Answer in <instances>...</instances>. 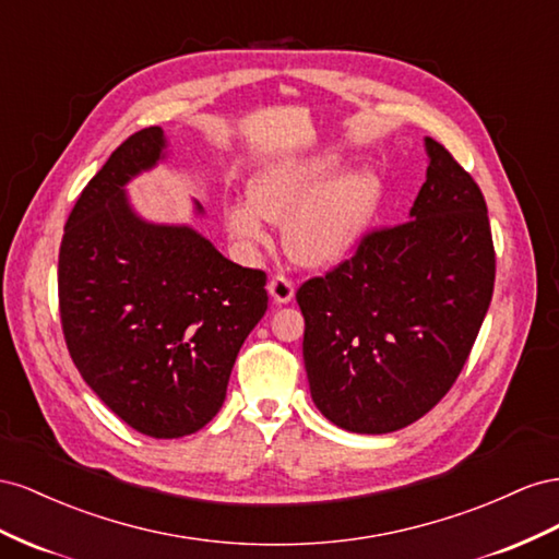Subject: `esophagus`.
Returning <instances> with one entry per match:
<instances>
[{
    "instance_id": "1",
    "label": "esophagus",
    "mask_w": 559,
    "mask_h": 559,
    "mask_svg": "<svg viewBox=\"0 0 559 559\" xmlns=\"http://www.w3.org/2000/svg\"><path fill=\"white\" fill-rule=\"evenodd\" d=\"M266 288H269V295L274 297L276 305H288V301L295 297V283L283 274H276L271 278Z\"/></svg>"
}]
</instances>
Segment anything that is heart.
I'll return each mask as SVG.
<instances>
[{"label": "heart", "instance_id": "obj_1", "mask_svg": "<svg viewBox=\"0 0 559 559\" xmlns=\"http://www.w3.org/2000/svg\"><path fill=\"white\" fill-rule=\"evenodd\" d=\"M337 158L316 156L271 164L248 182V203L225 211L231 238L266 243V222H283V248L297 264L325 266L356 246L377 211L379 180L370 170H350L325 182Z\"/></svg>", "mask_w": 559, "mask_h": 559}]
</instances>
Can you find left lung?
Listing matches in <instances>:
<instances>
[{"label":"left lung","mask_w":559,"mask_h":559,"mask_svg":"<svg viewBox=\"0 0 559 559\" xmlns=\"http://www.w3.org/2000/svg\"><path fill=\"white\" fill-rule=\"evenodd\" d=\"M426 182L403 225L360 238L350 260L297 290L316 407L350 433L421 419L464 370L493 293L487 203L426 138Z\"/></svg>","instance_id":"left-lung-1"}]
</instances>
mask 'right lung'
Here are the masks:
<instances>
[{"label":"right lung","instance_id":"add662e5","mask_svg":"<svg viewBox=\"0 0 559 559\" xmlns=\"http://www.w3.org/2000/svg\"><path fill=\"white\" fill-rule=\"evenodd\" d=\"M164 156V131L150 126L84 187L62 234L58 299L68 350L95 395L138 433L182 438L225 403L269 297L264 271L229 262L187 225H154L131 209L126 185Z\"/></svg>","mask_w":559,"mask_h":559}]
</instances>
